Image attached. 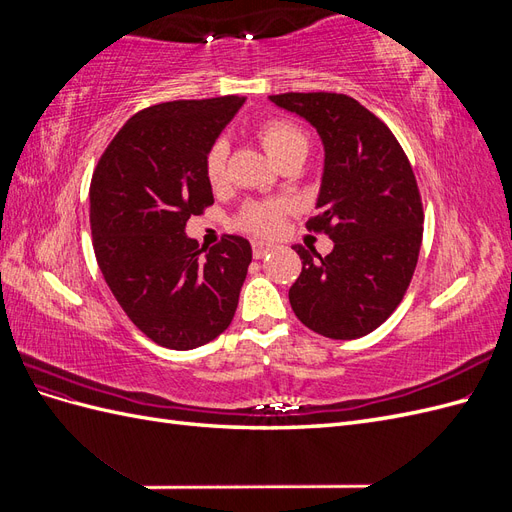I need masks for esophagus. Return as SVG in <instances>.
Returning <instances> with one entry per match:
<instances>
[{
	"mask_svg": "<svg viewBox=\"0 0 512 512\" xmlns=\"http://www.w3.org/2000/svg\"><path fill=\"white\" fill-rule=\"evenodd\" d=\"M271 243H265V241H254L252 243V254H254V258L256 260H260V258H265L269 252H271Z\"/></svg>",
	"mask_w": 512,
	"mask_h": 512,
	"instance_id": "1",
	"label": "esophagus"
}]
</instances>
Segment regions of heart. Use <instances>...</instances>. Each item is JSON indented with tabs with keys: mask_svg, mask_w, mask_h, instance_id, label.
Masks as SVG:
<instances>
[{
	"mask_svg": "<svg viewBox=\"0 0 512 512\" xmlns=\"http://www.w3.org/2000/svg\"><path fill=\"white\" fill-rule=\"evenodd\" d=\"M258 141L267 149V153L275 162L284 160L286 156H292V153H303V156H307V149H309L307 134L297 126V123L286 121V119H269L262 123L258 128ZM226 158H228V145L224 141H215L207 153V162H205L207 179L213 185L224 181ZM286 213H288L286 205L273 203V200H267V203H252L247 205L239 215V226L243 230L256 232V235H275V232L282 228Z\"/></svg>",
	"mask_w": 512,
	"mask_h": 512,
	"instance_id": "heart-1",
	"label": "heart"
}]
</instances>
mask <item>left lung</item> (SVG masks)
<instances>
[{
  "label": "left lung",
  "mask_w": 512,
  "mask_h": 512,
  "mask_svg": "<svg viewBox=\"0 0 512 512\" xmlns=\"http://www.w3.org/2000/svg\"><path fill=\"white\" fill-rule=\"evenodd\" d=\"M312 123L324 173L307 230L335 243L327 256L294 245L303 269L290 286L292 312L318 335L356 339L378 329L404 299L423 241L416 177L393 132L344 94L269 96Z\"/></svg>",
  "instance_id": "obj_1"
}]
</instances>
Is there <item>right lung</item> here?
<instances>
[{
  "mask_svg": "<svg viewBox=\"0 0 512 512\" xmlns=\"http://www.w3.org/2000/svg\"><path fill=\"white\" fill-rule=\"evenodd\" d=\"M241 96L153 104L128 119L91 177L89 222L104 280L151 342L192 350L228 329L252 262L250 241L209 252L185 235L213 205L207 153Z\"/></svg>",
  "mask_w": 512,
  "mask_h": 512,
  "instance_id": "right-lung-1",
  "label": "right lung"
}]
</instances>
